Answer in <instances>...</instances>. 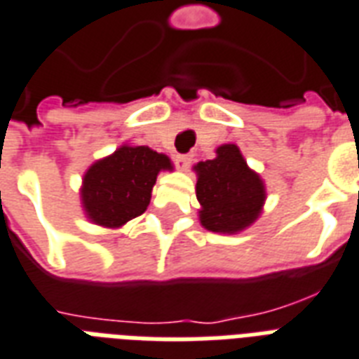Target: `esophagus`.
<instances>
[{"label": "esophagus", "instance_id": "obj_1", "mask_svg": "<svg viewBox=\"0 0 359 359\" xmlns=\"http://www.w3.org/2000/svg\"><path fill=\"white\" fill-rule=\"evenodd\" d=\"M194 161V154H179L175 158V163H177V168L179 169H188L190 168V163Z\"/></svg>", "mask_w": 359, "mask_h": 359}]
</instances>
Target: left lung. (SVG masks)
I'll list each match as a JSON object with an SVG mask.
<instances>
[{
    "mask_svg": "<svg viewBox=\"0 0 359 359\" xmlns=\"http://www.w3.org/2000/svg\"><path fill=\"white\" fill-rule=\"evenodd\" d=\"M199 218L209 231L235 233L258 218L265 201L264 182L248 169L235 144L216 150L215 160L196 165Z\"/></svg>",
    "mask_w": 359,
    "mask_h": 359,
    "instance_id": "8db88e82",
    "label": "left lung"
}]
</instances>
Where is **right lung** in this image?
<instances>
[{
	"mask_svg": "<svg viewBox=\"0 0 359 359\" xmlns=\"http://www.w3.org/2000/svg\"><path fill=\"white\" fill-rule=\"evenodd\" d=\"M161 169H171V161L149 147H122L94 163L82 184V205L92 222L120 228L143 215Z\"/></svg>",
	"mask_w": 359,
	"mask_h": 359,
	"instance_id": "1",
	"label": "right lung"
}]
</instances>
